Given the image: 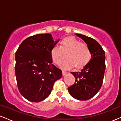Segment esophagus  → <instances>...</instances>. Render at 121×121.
<instances>
[{
    "mask_svg": "<svg viewBox=\"0 0 121 121\" xmlns=\"http://www.w3.org/2000/svg\"><path fill=\"white\" fill-rule=\"evenodd\" d=\"M66 74H67V72H65V71H64V70L62 71V75H63V76H65Z\"/></svg>",
    "mask_w": 121,
    "mask_h": 121,
    "instance_id": "34e87169",
    "label": "esophagus"
}]
</instances>
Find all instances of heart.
Here are the masks:
<instances>
[{"label": "heart", "instance_id": "obj_1", "mask_svg": "<svg viewBox=\"0 0 121 121\" xmlns=\"http://www.w3.org/2000/svg\"><path fill=\"white\" fill-rule=\"evenodd\" d=\"M52 61L56 64H59L64 57L60 66L64 69H70L75 66L79 69L84 67L91 59V51L87 44L81 43L73 37L62 39L60 45H55L51 50Z\"/></svg>", "mask_w": 121, "mask_h": 121}]
</instances>
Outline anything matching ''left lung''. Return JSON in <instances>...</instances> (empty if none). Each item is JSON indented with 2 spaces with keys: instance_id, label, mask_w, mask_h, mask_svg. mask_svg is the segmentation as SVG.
Instances as JSON below:
<instances>
[{
  "instance_id": "1",
  "label": "left lung",
  "mask_w": 121,
  "mask_h": 121,
  "mask_svg": "<svg viewBox=\"0 0 121 121\" xmlns=\"http://www.w3.org/2000/svg\"><path fill=\"white\" fill-rule=\"evenodd\" d=\"M89 47L91 59L80 72H71L76 80L68 90L72 97L78 100L91 99L101 89L104 77L105 53L96 40L84 35L76 34Z\"/></svg>"
}]
</instances>
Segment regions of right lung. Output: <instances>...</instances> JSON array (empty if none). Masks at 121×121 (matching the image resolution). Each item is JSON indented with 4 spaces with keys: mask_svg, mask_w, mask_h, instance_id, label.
<instances>
[{
    "mask_svg": "<svg viewBox=\"0 0 121 121\" xmlns=\"http://www.w3.org/2000/svg\"><path fill=\"white\" fill-rule=\"evenodd\" d=\"M55 41L52 35L37 34L25 39L15 54V75L22 96L39 102L51 94L54 83L62 77L61 70L52 64L51 50Z\"/></svg>",
    "mask_w": 121,
    "mask_h": 121,
    "instance_id": "obj_1",
    "label": "right lung"
}]
</instances>
